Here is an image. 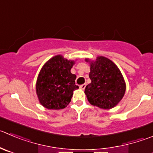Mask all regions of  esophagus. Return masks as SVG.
<instances>
[{
	"mask_svg": "<svg viewBox=\"0 0 153 153\" xmlns=\"http://www.w3.org/2000/svg\"><path fill=\"white\" fill-rule=\"evenodd\" d=\"M85 86H86V84H82V85H81L80 86H79V88H80L81 89L84 90V89H85Z\"/></svg>",
	"mask_w": 153,
	"mask_h": 153,
	"instance_id": "1",
	"label": "esophagus"
}]
</instances>
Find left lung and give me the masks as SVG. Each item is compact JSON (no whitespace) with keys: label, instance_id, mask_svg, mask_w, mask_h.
<instances>
[{"label":"left lung","instance_id":"1","mask_svg":"<svg viewBox=\"0 0 153 153\" xmlns=\"http://www.w3.org/2000/svg\"><path fill=\"white\" fill-rule=\"evenodd\" d=\"M90 63L91 83L86 85L85 94L88 102L99 108L109 110L123 99L126 89L123 76L118 67L107 58L98 56Z\"/></svg>","mask_w":153,"mask_h":153}]
</instances>
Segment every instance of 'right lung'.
Returning a JSON list of instances; mask_svg holds the SVG:
<instances>
[{"label": "right lung", "mask_w": 153, "mask_h": 153, "mask_svg": "<svg viewBox=\"0 0 153 153\" xmlns=\"http://www.w3.org/2000/svg\"><path fill=\"white\" fill-rule=\"evenodd\" d=\"M74 63L58 55L43 65L36 83V92L43 107L60 110L71 102L74 91L79 88L75 84L76 76L71 72Z\"/></svg>", "instance_id": "1"}]
</instances>
